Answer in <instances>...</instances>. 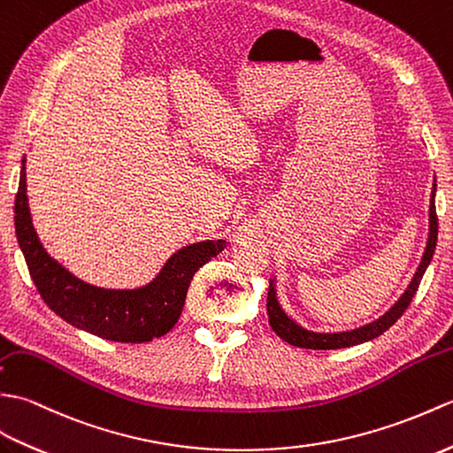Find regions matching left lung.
I'll return each mask as SVG.
<instances>
[{
    "label": "left lung",
    "instance_id": "8db88e82",
    "mask_svg": "<svg viewBox=\"0 0 453 453\" xmlns=\"http://www.w3.org/2000/svg\"><path fill=\"white\" fill-rule=\"evenodd\" d=\"M434 192H436V184H434V189H432V196H430V234H428V242H426L423 261H420L413 280H411V285L407 287L403 296L397 300L394 308L386 311V314L378 318L376 321H372V324H366L358 329L339 331V334H316V331H308L304 327H300L296 321L290 319L285 311L280 310V306L277 303L275 288L269 287L267 314H269L271 329H273L280 339L287 341L288 345L300 347V349H314V350L345 349V347L360 345V343H365V341L376 339L384 334V331H388L409 308L411 300H413L417 288L420 285V279H423L430 259H432V256H434V248H436V240H438V217H436V205H434Z\"/></svg>",
    "mask_w": 453,
    "mask_h": 453
}]
</instances>
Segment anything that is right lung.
<instances>
[{"instance_id": "right-lung-1", "label": "right lung", "mask_w": 453, "mask_h": 453, "mask_svg": "<svg viewBox=\"0 0 453 453\" xmlns=\"http://www.w3.org/2000/svg\"><path fill=\"white\" fill-rule=\"evenodd\" d=\"M25 158L15 197V233L28 273L50 310L67 324L118 343H145L176 326L196 271L226 248L225 240L186 246L143 288L108 290L87 285L50 257L35 233L27 201Z\"/></svg>"}]
</instances>
